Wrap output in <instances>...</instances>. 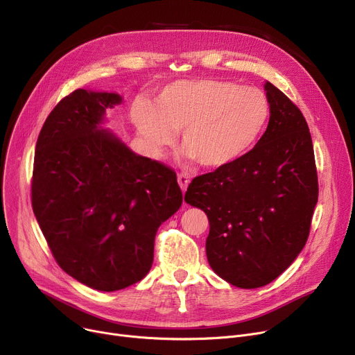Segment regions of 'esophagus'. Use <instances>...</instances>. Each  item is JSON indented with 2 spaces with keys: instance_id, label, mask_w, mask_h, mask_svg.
<instances>
[{
  "instance_id": "1",
  "label": "esophagus",
  "mask_w": 355,
  "mask_h": 355,
  "mask_svg": "<svg viewBox=\"0 0 355 355\" xmlns=\"http://www.w3.org/2000/svg\"><path fill=\"white\" fill-rule=\"evenodd\" d=\"M177 180H178L180 187H181V190H182V193H184L185 190H187L189 184H190V178H189V175H187V174H184V173H180V174H178V177H177Z\"/></svg>"
}]
</instances>
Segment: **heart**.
Returning <instances> with one entry per match:
<instances>
[{
	"instance_id": "b5f03b06",
	"label": "heart",
	"mask_w": 355,
	"mask_h": 355,
	"mask_svg": "<svg viewBox=\"0 0 355 355\" xmlns=\"http://www.w3.org/2000/svg\"><path fill=\"white\" fill-rule=\"evenodd\" d=\"M132 122L154 153L181 144L201 166H226L243 157L262 137L270 118V102L257 87L230 80H178L165 86L155 105L138 99Z\"/></svg>"
}]
</instances>
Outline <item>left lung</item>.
<instances>
[{"mask_svg":"<svg viewBox=\"0 0 355 355\" xmlns=\"http://www.w3.org/2000/svg\"><path fill=\"white\" fill-rule=\"evenodd\" d=\"M269 125L253 149L196 177L184 200L209 217L206 252L229 284L253 289L284 273L304 249L318 201L308 123L284 92L265 85Z\"/></svg>","mask_w":355,"mask_h":355,"instance_id":"8db88e82","label":"left lung"}]
</instances>
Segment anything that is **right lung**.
Returning <instances> with one entry per match:
<instances>
[{"label":"right lung","mask_w":355,"mask_h":355,"mask_svg":"<svg viewBox=\"0 0 355 355\" xmlns=\"http://www.w3.org/2000/svg\"><path fill=\"white\" fill-rule=\"evenodd\" d=\"M121 102L85 89L63 98L37 138L31 178L33 211L55 262L103 292L145 277L157 230L182 202L173 168L99 129L105 110Z\"/></svg>","instance_id":"right-lung-1"}]
</instances>
